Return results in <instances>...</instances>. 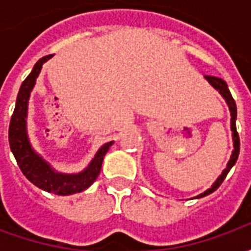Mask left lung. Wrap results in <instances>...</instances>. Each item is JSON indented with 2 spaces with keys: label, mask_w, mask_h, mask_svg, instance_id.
<instances>
[{
  "label": "left lung",
  "mask_w": 251,
  "mask_h": 251,
  "mask_svg": "<svg viewBox=\"0 0 251 251\" xmlns=\"http://www.w3.org/2000/svg\"><path fill=\"white\" fill-rule=\"evenodd\" d=\"M205 79L211 83V86L214 88H216L219 93L222 94V97L226 99L227 104H228V107H230V111H231V130H232V140H234V152H232V156L230 158V161L227 164V168L222 172V175L218 177L214 185L211 187L210 189H207L205 192L203 194H200L198 198H203V196H207V195L212 194L214 191L219 188V185L223 183V180L226 179L227 174L230 172V169L232 168V165L237 163L238 156H239V147H241V142H239V136H238V131H237V125H235V120H237V104H235V100L232 98L231 93H230V90L227 87V83L221 79V77L218 76H211V75H205Z\"/></svg>",
  "instance_id": "1"
}]
</instances>
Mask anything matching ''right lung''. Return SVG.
Returning a JSON list of instances; mask_svg holds the SVG:
<instances>
[{
    "instance_id": "1",
    "label": "right lung",
    "mask_w": 251,
    "mask_h": 251,
    "mask_svg": "<svg viewBox=\"0 0 251 251\" xmlns=\"http://www.w3.org/2000/svg\"><path fill=\"white\" fill-rule=\"evenodd\" d=\"M51 56L52 55L41 57L20 87L16 107H14L10 124H9V145L21 172L30 183H33L36 187L44 189L47 192L64 196V195H72L84 191L93 184L95 179L98 177L104 154L107 153L113 141L104 144L98 151L91 164L88 165V168L83 171L82 174L77 175L57 174L55 171H52L51 167L46 161L41 160L40 156H37L33 152L28 141V136H26L25 118H26V110H28V99H29L32 88L35 86L36 77L40 74L43 63L51 59Z\"/></svg>"
}]
</instances>
